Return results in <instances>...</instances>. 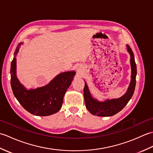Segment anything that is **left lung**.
<instances>
[{
	"instance_id": "obj_1",
	"label": "left lung",
	"mask_w": 153,
	"mask_h": 153,
	"mask_svg": "<svg viewBox=\"0 0 153 153\" xmlns=\"http://www.w3.org/2000/svg\"><path fill=\"white\" fill-rule=\"evenodd\" d=\"M128 51L130 54V63L131 66V80L126 93L122 97L116 99L106 100L104 102H99L94 99L89 93L86 83L83 89V95L87 109L92 114L98 116H111L116 114L122 110L128 104L134 95L135 84L136 75H137V66L135 62L134 53L129 46L127 45Z\"/></svg>"
}]
</instances>
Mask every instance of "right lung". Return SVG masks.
Instances as JSON below:
<instances>
[{"instance_id":"right-lung-1","label":"right lung","mask_w":153,"mask_h":153,"mask_svg":"<svg viewBox=\"0 0 153 153\" xmlns=\"http://www.w3.org/2000/svg\"><path fill=\"white\" fill-rule=\"evenodd\" d=\"M19 43L11 62L10 83L13 93L24 108L32 114L46 116L57 112L63 102V98L72 82L75 71L63 72L54 77L45 87L27 90L19 83L16 76V55L19 51Z\"/></svg>"}]
</instances>
